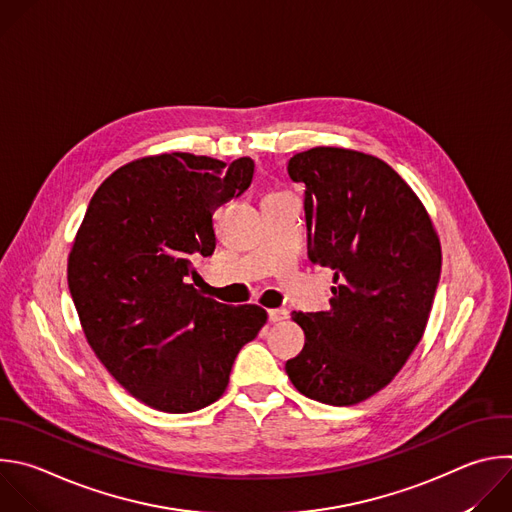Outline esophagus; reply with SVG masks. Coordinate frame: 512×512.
<instances>
[{
	"mask_svg": "<svg viewBox=\"0 0 512 512\" xmlns=\"http://www.w3.org/2000/svg\"><path fill=\"white\" fill-rule=\"evenodd\" d=\"M289 317V311L287 309H269V321L271 323H281Z\"/></svg>",
	"mask_w": 512,
	"mask_h": 512,
	"instance_id": "esophagus-1",
	"label": "esophagus"
}]
</instances>
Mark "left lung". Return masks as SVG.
I'll list each match as a JSON object with an SVG mask.
<instances>
[{
  "instance_id": "obj_1",
  "label": "left lung",
  "mask_w": 512,
  "mask_h": 512,
  "mask_svg": "<svg viewBox=\"0 0 512 512\" xmlns=\"http://www.w3.org/2000/svg\"><path fill=\"white\" fill-rule=\"evenodd\" d=\"M287 173L305 185L309 259L335 271V287L329 311L291 313L305 346L285 372L311 400L354 406L386 388L420 344L440 239L418 195L372 154L315 146Z\"/></svg>"
}]
</instances>
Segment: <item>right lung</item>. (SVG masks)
Segmentation results:
<instances>
[{
  "instance_id": "1",
  "label": "right lung",
  "mask_w": 512,
  "mask_h": 512,
  "mask_svg": "<svg viewBox=\"0 0 512 512\" xmlns=\"http://www.w3.org/2000/svg\"><path fill=\"white\" fill-rule=\"evenodd\" d=\"M251 179L247 156H142L98 187L76 233L68 287L86 342L154 410L187 414L217 402L239 350L267 323L259 305L207 297L193 265L215 251L213 213Z\"/></svg>"
}]
</instances>
